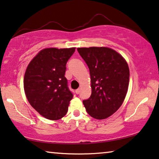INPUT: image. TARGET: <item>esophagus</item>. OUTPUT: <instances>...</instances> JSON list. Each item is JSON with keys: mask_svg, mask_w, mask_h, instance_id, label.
<instances>
[{"mask_svg": "<svg viewBox=\"0 0 159 159\" xmlns=\"http://www.w3.org/2000/svg\"><path fill=\"white\" fill-rule=\"evenodd\" d=\"M80 92V88H78V89H77V90H75V93H77V94H79Z\"/></svg>", "mask_w": 159, "mask_h": 159, "instance_id": "1", "label": "esophagus"}]
</instances>
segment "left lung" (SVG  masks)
<instances>
[{
    "instance_id": "1",
    "label": "left lung",
    "mask_w": 159,
    "mask_h": 159,
    "mask_svg": "<svg viewBox=\"0 0 159 159\" xmlns=\"http://www.w3.org/2000/svg\"><path fill=\"white\" fill-rule=\"evenodd\" d=\"M90 70L92 93L83 104L88 114L104 119L116 111L128 90L129 69L127 61L106 47L78 48Z\"/></svg>"
}]
</instances>
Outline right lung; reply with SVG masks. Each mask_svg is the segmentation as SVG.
Wrapping results in <instances>:
<instances>
[{"label": "right lung", "mask_w": 159, "mask_h": 159, "mask_svg": "<svg viewBox=\"0 0 159 159\" xmlns=\"http://www.w3.org/2000/svg\"><path fill=\"white\" fill-rule=\"evenodd\" d=\"M75 48H50L40 51L26 69L24 88L27 98L41 116L51 120L61 119L73 98L65 77L66 65Z\"/></svg>", "instance_id": "right-lung-1"}]
</instances>
